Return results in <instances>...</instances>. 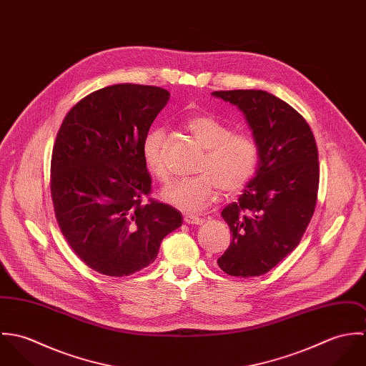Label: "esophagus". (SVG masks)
Masks as SVG:
<instances>
[{"label":"esophagus","mask_w":366,"mask_h":366,"mask_svg":"<svg viewBox=\"0 0 366 366\" xmlns=\"http://www.w3.org/2000/svg\"><path fill=\"white\" fill-rule=\"evenodd\" d=\"M184 222L186 224H189V225H200V224H203L204 222V219L203 218H200V217H196V215H184Z\"/></svg>","instance_id":"esophagus-1"}]
</instances>
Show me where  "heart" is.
<instances>
[{
    "label": "heart",
    "mask_w": 366,
    "mask_h": 366,
    "mask_svg": "<svg viewBox=\"0 0 366 366\" xmlns=\"http://www.w3.org/2000/svg\"><path fill=\"white\" fill-rule=\"evenodd\" d=\"M187 128L206 149L194 177L180 179L162 192L167 204L183 212H202L214 203L218 189L224 194L239 192L254 176L259 151L252 137L234 134L231 127L211 115H193ZM164 132L152 129L144 139L142 154L151 173L160 182L169 179L163 157Z\"/></svg>",
    "instance_id": "obj_1"
}]
</instances>
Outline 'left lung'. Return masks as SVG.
<instances>
[{"label":"left lung","mask_w":366,"mask_h":366,"mask_svg":"<svg viewBox=\"0 0 366 366\" xmlns=\"http://www.w3.org/2000/svg\"><path fill=\"white\" fill-rule=\"evenodd\" d=\"M245 117L258 145L255 176L221 217L232 241L218 266L235 277L267 273L300 242L313 217L320 166L313 132L290 105L262 90L214 92Z\"/></svg>","instance_id":"obj_1"}]
</instances>
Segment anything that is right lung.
Listing matches in <instances>:
<instances>
[{
	"label": "right lung",
	"mask_w": 366,
	"mask_h": 366,
	"mask_svg": "<svg viewBox=\"0 0 366 366\" xmlns=\"http://www.w3.org/2000/svg\"><path fill=\"white\" fill-rule=\"evenodd\" d=\"M169 92L141 84L97 90L64 117L53 147L56 219L74 254L107 276H128L157 259L182 212L142 197L151 174L142 145Z\"/></svg>",
	"instance_id": "1"
}]
</instances>
